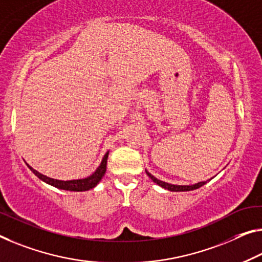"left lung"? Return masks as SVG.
<instances>
[{"label":"left lung","instance_id":"obj_1","mask_svg":"<svg viewBox=\"0 0 262 262\" xmlns=\"http://www.w3.org/2000/svg\"><path fill=\"white\" fill-rule=\"evenodd\" d=\"M146 174L152 179V182H155L157 185H159V186H162L163 188H165V190H168V191H172V192L193 191V190H196V188L201 187L203 185L207 183V182H200V183L194 184V185H173V184H168V183H165V182H162V180L157 179L156 177L152 176L151 173L147 172V171H146Z\"/></svg>","mask_w":262,"mask_h":262}]
</instances>
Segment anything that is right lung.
<instances>
[{"label": "right lung", "instance_id": "right-lung-1", "mask_svg": "<svg viewBox=\"0 0 262 262\" xmlns=\"http://www.w3.org/2000/svg\"><path fill=\"white\" fill-rule=\"evenodd\" d=\"M107 157H108V151L105 154V156L103 157L102 159V163H100L99 166L97 167V170H96L94 173L90 177H88V178H84V179H77V180H57V179H52L49 178V177L42 174V173L37 172L36 170H34L33 167L29 166V168L35 176H37L39 179L43 180L44 183L51 185V186L54 187H57L59 190H66V191H75V192H82V191H88V190H91V188H94L96 185H97L100 179L103 178V176L105 174L106 172V163H107Z\"/></svg>", "mask_w": 262, "mask_h": 262}]
</instances>
